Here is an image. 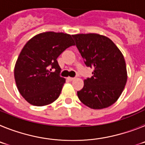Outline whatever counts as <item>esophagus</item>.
<instances>
[{
	"label": "esophagus",
	"instance_id": "34e87169",
	"mask_svg": "<svg viewBox=\"0 0 145 145\" xmlns=\"http://www.w3.org/2000/svg\"><path fill=\"white\" fill-rule=\"evenodd\" d=\"M74 79H75V78H71V77H68V78H67V80H68L69 81H72V80H73Z\"/></svg>",
	"mask_w": 145,
	"mask_h": 145
}]
</instances>
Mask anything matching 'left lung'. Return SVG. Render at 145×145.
<instances>
[{
	"mask_svg": "<svg viewBox=\"0 0 145 145\" xmlns=\"http://www.w3.org/2000/svg\"><path fill=\"white\" fill-rule=\"evenodd\" d=\"M87 67L93 69L91 78L77 92L79 99L92 109H103L114 104L127 81L124 57L110 38L94 33L72 35Z\"/></svg>",
	"mask_w": 145,
	"mask_h": 145,
	"instance_id": "1",
	"label": "left lung"
}]
</instances>
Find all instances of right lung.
<instances>
[{
    "instance_id": "obj_1",
    "label": "right lung",
    "mask_w": 145,
    "mask_h": 145,
    "mask_svg": "<svg viewBox=\"0 0 145 145\" xmlns=\"http://www.w3.org/2000/svg\"><path fill=\"white\" fill-rule=\"evenodd\" d=\"M74 45L70 35L54 32L37 35L25 44L16 62L14 78L27 102L44 106L57 100L65 83L57 58Z\"/></svg>"
}]
</instances>
